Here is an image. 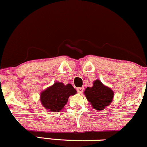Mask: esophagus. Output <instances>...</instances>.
<instances>
[{"mask_svg": "<svg viewBox=\"0 0 147 147\" xmlns=\"http://www.w3.org/2000/svg\"><path fill=\"white\" fill-rule=\"evenodd\" d=\"M77 91L78 93H82L84 91V88L83 87H79V88H77Z\"/></svg>", "mask_w": 147, "mask_h": 147, "instance_id": "1", "label": "esophagus"}]
</instances>
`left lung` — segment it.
I'll return each mask as SVG.
<instances>
[{
  "mask_svg": "<svg viewBox=\"0 0 147 147\" xmlns=\"http://www.w3.org/2000/svg\"><path fill=\"white\" fill-rule=\"evenodd\" d=\"M88 102H91L92 107L96 110L105 109L112 102L114 92L109 87L104 86L100 80L93 82L92 87H87L84 91Z\"/></svg>",
  "mask_w": 147,
  "mask_h": 147,
  "instance_id": "left-lung-1",
  "label": "left lung"
}]
</instances>
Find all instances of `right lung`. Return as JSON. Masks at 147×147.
<instances>
[{
    "mask_svg": "<svg viewBox=\"0 0 147 147\" xmlns=\"http://www.w3.org/2000/svg\"><path fill=\"white\" fill-rule=\"evenodd\" d=\"M77 91L71 84L64 85L56 82L54 85L42 91L40 95V101L43 107L51 112H59L64 107L70 96H73Z\"/></svg>",
    "mask_w": 147,
    "mask_h": 147,
    "instance_id": "1",
    "label": "right lung"
}]
</instances>
